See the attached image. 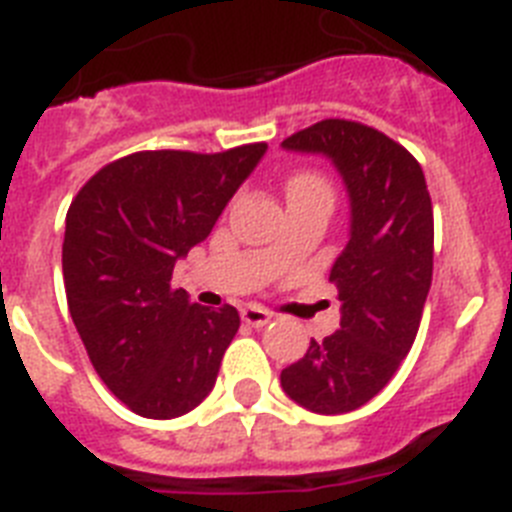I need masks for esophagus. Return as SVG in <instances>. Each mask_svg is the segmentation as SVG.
Masks as SVG:
<instances>
[{"instance_id": "esophagus-1", "label": "esophagus", "mask_w": 512, "mask_h": 512, "mask_svg": "<svg viewBox=\"0 0 512 512\" xmlns=\"http://www.w3.org/2000/svg\"><path fill=\"white\" fill-rule=\"evenodd\" d=\"M241 318H243V323L253 325V328H264V325L271 320V312L264 310V307H259V305H246V307H241Z\"/></svg>"}]
</instances>
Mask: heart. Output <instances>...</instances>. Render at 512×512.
I'll return each mask as SVG.
<instances>
[{"label":"heart","instance_id":"heart-1","mask_svg":"<svg viewBox=\"0 0 512 512\" xmlns=\"http://www.w3.org/2000/svg\"><path fill=\"white\" fill-rule=\"evenodd\" d=\"M300 187H325V184L320 182L318 176H312V174L292 176V182H289V189H300Z\"/></svg>","mask_w":512,"mask_h":512}]
</instances>
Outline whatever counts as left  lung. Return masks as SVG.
Segmentation results:
<instances>
[{"label":"left lung","mask_w":512,"mask_h":512,"mask_svg":"<svg viewBox=\"0 0 512 512\" xmlns=\"http://www.w3.org/2000/svg\"><path fill=\"white\" fill-rule=\"evenodd\" d=\"M282 148L328 158L348 197V243L330 266L341 330L312 338L282 390L312 413H351L390 382L418 336L433 277L431 194L418 161L359 122H315Z\"/></svg>","instance_id":"8db88e82"}]
</instances>
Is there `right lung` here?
<instances>
[{
  "instance_id": "1",
  "label": "right lung",
  "mask_w": 512,
  "mask_h": 512,
  "mask_svg": "<svg viewBox=\"0 0 512 512\" xmlns=\"http://www.w3.org/2000/svg\"><path fill=\"white\" fill-rule=\"evenodd\" d=\"M264 153L266 143L133 153L71 202L61 259L71 320L102 382L143 418H179L215 387L238 310L194 305L171 274Z\"/></svg>"
}]
</instances>
